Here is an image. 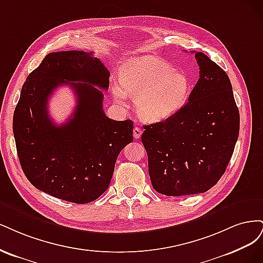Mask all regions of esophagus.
Wrapping results in <instances>:
<instances>
[{
  "instance_id": "obj_1",
  "label": "esophagus",
  "mask_w": 263,
  "mask_h": 263,
  "mask_svg": "<svg viewBox=\"0 0 263 263\" xmlns=\"http://www.w3.org/2000/svg\"><path fill=\"white\" fill-rule=\"evenodd\" d=\"M142 132H143V131L139 128V126H135V128L133 129V138H134L135 140L140 139L141 135H142Z\"/></svg>"
}]
</instances>
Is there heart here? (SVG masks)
<instances>
[{
	"label": "heart",
	"instance_id": "heart-1",
	"mask_svg": "<svg viewBox=\"0 0 263 263\" xmlns=\"http://www.w3.org/2000/svg\"><path fill=\"white\" fill-rule=\"evenodd\" d=\"M112 92L120 105L125 104L126 95L137 97L135 108L139 117L155 122L166 119L187 103L190 81L184 73L174 71L159 59L134 57L121 66L119 86H114Z\"/></svg>",
	"mask_w": 263,
	"mask_h": 263
}]
</instances>
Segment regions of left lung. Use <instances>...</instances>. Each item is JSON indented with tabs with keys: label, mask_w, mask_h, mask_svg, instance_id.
I'll use <instances>...</instances> for the list:
<instances>
[{
	"label": "left lung",
	"mask_w": 263,
	"mask_h": 263,
	"mask_svg": "<svg viewBox=\"0 0 263 263\" xmlns=\"http://www.w3.org/2000/svg\"><path fill=\"white\" fill-rule=\"evenodd\" d=\"M200 79L188 103L166 120L144 125L153 188L167 197L205 192L223 176L239 134V111L225 71L196 52Z\"/></svg>",
	"instance_id": "obj_1"
}]
</instances>
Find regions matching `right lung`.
I'll return each instance as SVG.
<instances>
[{"mask_svg":"<svg viewBox=\"0 0 263 263\" xmlns=\"http://www.w3.org/2000/svg\"><path fill=\"white\" fill-rule=\"evenodd\" d=\"M110 73L92 52L59 51L45 57L24 83L13 117L20 163L30 183L50 196L89 203L109 187L120 152L133 140V122L103 110ZM61 85L77 95L72 117L61 126L49 119L47 99ZM98 88L96 89V87Z\"/></svg>","mask_w":263,"mask_h":263,"instance_id":"right-lung-1","label":"right lung"}]
</instances>
